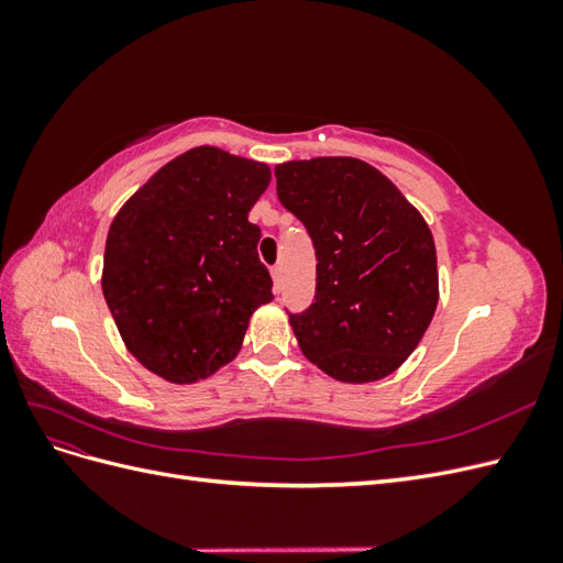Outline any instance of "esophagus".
Listing matches in <instances>:
<instances>
[{
  "label": "esophagus",
  "mask_w": 563,
  "mask_h": 563,
  "mask_svg": "<svg viewBox=\"0 0 563 563\" xmlns=\"http://www.w3.org/2000/svg\"><path fill=\"white\" fill-rule=\"evenodd\" d=\"M272 279H275V294L282 291V265L272 267Z\"/></svg>",
  "instance_id": "esophagus-1"
}]
</instances>
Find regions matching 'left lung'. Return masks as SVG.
<instances>
[{
	"label": "left lung",
	"mask_w": 563,
	"mask_h": 563,
	"mask_svg": "<svg viewBox=\"0 0 563 563\" xmlns=\"http://www.w3.org/2000/svg\"><path fill=\"white\" fill-rule=\"evenodd\" d=\"M275 176L282 207L308 230L317 255L314 302L288 312L302 354L335 380L389 376L437 310L428 223L362 159L288 162Z\"/></svg>",
	"instance_id": "8db88e82"
}]
</instances>
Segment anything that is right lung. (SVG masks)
Listing matches in <instances>:
<instances>
[{
    "mask_svg": "<svg viewBox=\"0 0 563 563\" xmlns=\"http://www.w3.org/2000/svg\"><path fill=\"white\" fill-rule=\"evenodd\" d=\"M269 183L261 162L195 147L168 162L112 220L103 296L129 352L172 383L211 376L240 352L272 300L249 211Z\"/></svg>",
    "mask_w": 563,
    "mask_h": 563,
    "instance_id": "obj_1",
    "label": "right lung"
}]
</instances>
